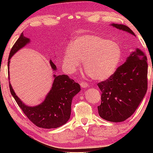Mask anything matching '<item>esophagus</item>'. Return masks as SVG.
I'll list each match as a JSON object with an SVG mask.
<instances>
[{"mask_svg": "<svg viewBox=\"0 0 153 153\" xmlns=\"http://www.w3.org/2000/svg\"><path fill=\"white\" fill-rule=\"evenodd\" d=\"M81 85L82 88H87L88 87V83H87L86 82H84V81H83V82L81 83Z\"/></svg>", "mask_w": 153, "mask_h": 153, "instance_id": "esophagus-1", "label": "esophagus"}]
</instances>
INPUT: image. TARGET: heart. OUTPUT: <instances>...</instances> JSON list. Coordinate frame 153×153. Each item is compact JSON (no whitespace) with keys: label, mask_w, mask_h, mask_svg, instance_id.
<instances>
[{"label":"heart","mask_w":153,"mask_h":153,"mask_svg":"<svg viewBox=\"0 0 153 153\" xmlns=\"http://www.w3.org/2000/svg\"><path fill=\"white\" fill-rule=\"evenodd\" d=\"M122 51L118 44L94 35L76 37L63 53V63L69 72H74L84 60L87 74L96 81L111 77L120 63Z\"/></svg>","instance_id":"1"}]
</instances>
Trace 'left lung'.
<instances>
[{"mask_svg":"<svg viewBox=\"0 0 153 153\" xmlns=\"http://www.w3.org/2000/svg\"><path fill=\"white\" fill-rule=\"evenodd\" d=\"M111 26L135 36L125 25L112 24ZM147 57L137 48L111 77L97 83L102 92L101 104L97 106L100 116L115 123L123 122L129 118L147 91Z\"/></svg>","mask_w":153,"mask_h":153,"instance_id":"left-lung-1","label":"left lung"}]
</instances>
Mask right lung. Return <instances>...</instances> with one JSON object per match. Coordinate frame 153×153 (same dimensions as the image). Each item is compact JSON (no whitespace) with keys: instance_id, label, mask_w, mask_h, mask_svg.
<instances>
[{"instance_id":"1","label":"right lung","mask_w":153,"mask_h":153,"mask_svg":"<svg viewBox=\"0 0 153 153\" xmlns=\"http://www.w3.org/2000/svg\"><path fill=\"white\" fill-rule=\"evenodd\" d=\"M29 42L30 39L24 37L22 33L10 51L7 62L8 70L10 58L21 48ZM49 62L52 70L56 71V65L51 60ZM53 77L54 81L51 91L47 94L42 103L35 106H28L24 104L16 95L9 82L10 93L19 106L33 124L41 128H57L65 124L70 118L71 104L73 97L81 91L80 85L74 82L68 75L53 74Z\"/></svg>"}]
</instances>
